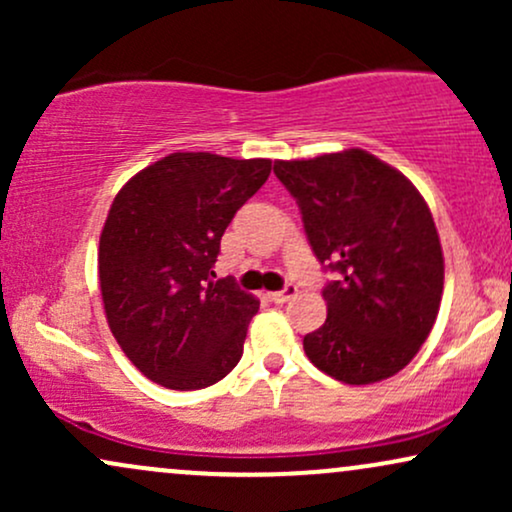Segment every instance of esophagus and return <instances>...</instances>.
<instances>
[{"instance_id": "esophagus-1", "label": "esophagus", "mask_w": 512, "mask_h": 512, "mask_svg": "<svg viewBox=\"0 0 512 512\" xmlns=\"http://www.w3.org/2000/svg\"><path fill=\"white\" fill-rule=\"evenodd\" d=\"M298 293V286L296 284H286L284 289L281 291H274V293H269V298H272L274 303H289L293 296H296Z\"/></svg>"}]
</instances>
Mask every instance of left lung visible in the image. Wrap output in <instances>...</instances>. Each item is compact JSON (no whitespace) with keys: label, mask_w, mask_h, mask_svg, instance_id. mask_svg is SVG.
<instances>
[{"label":"left lung","mask_w":512,"mask_h":512,"mask_svg":"<svg viewBox=\"0 0 512 512\" xmlns=\"http://www.w3.org/2000/svg\"><path fill=\"white\" fill-rule=\"evenodd\" d=\"M325 269L327 320L305 334L315 368L346 385L390 378L419 354L443 296V248L426 199L363 149L274 161Z\"/></svg>","instance_id":"obj_1"}]
</instances>
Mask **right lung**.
Masks as SVG:
<instances>
[{
	"label": "right lung",
	"instance_id": "obj_1",
	"mask_svg": "<svg viewBox=\"0 0 512 512\" xmlns=\"http://www.w3.org/2000/svg\"><path fill=\"white\" fill-rule=\"evenodd\" d=\"M269 173V158L178 151L115 195L98 245L105 317L154 383L202 390L238 366L260 301L231 276L214 279V262L223 231Z\"/></svg>",
	"mask_w": 512,
	"mask_h": 512
}]
</instances>
